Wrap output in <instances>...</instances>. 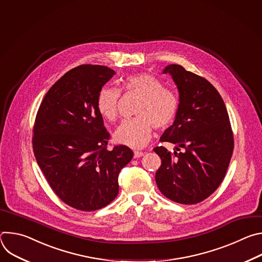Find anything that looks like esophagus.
Here are the masks:
<instances>
[{
	"label": "esophagus",
	"instance_id": "1",
	"mask_svg": "<svg viewBox=\"0 0 262 262\" xmlns=\"http://www.w3.org/2000/svg\"><path fill=\"white\" fill-rule=\"evenodd\" d=\"M143 155H144V152H142V151H135L134 152V158L138 159V158H141Z\"/></svg>",
	"mask_w": 262,
	"mask_h": 262
}]
</instances>
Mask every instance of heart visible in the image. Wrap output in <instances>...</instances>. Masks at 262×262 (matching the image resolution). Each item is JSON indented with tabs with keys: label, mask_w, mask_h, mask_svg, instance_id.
<instances>
[{
	"label": "heart",
	"mask_w": 262,
	"mask_h": 262,
	"mask_svg": "<svg viewBox=\"0 0 262 262\" xmlns=\"http://www.w3.org/2000/svg\"><path fill=\"white\" fill-rule=\"evenodd\" d=\"M123 91L140 96L135 107L136 116L124 119L115 132L118 143L132 148L145 145L151 136L152 126L163 130L174 121L178 112V98L173 90L150 73H139L124 80ZM121 91L112 86L102 87L96 98L101 116L114 121L118 115Z\"/></svg>",
	"instance_id": "heart-1"
}]
</instances>
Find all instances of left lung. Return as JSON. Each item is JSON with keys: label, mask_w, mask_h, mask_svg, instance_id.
Returning <instances> with one entry per match:
<instances>
[{"label": "left lung", "mask_w": 262, "mask_h": 262, "mask_svg": "<svg viewBox=\"0 0 262 262\" xmlns=\"http://www.w3.org/2000/svg\"><path fill=\"white\" fill-rule=\"evenodd\" d=\"M164 73L177 85L179 106L160 141L177 147L174 152L164 146L154 148L162 160L156 181L168 199L196 204L214 193L225 177L234 149L233 132L223 98L206 79L177 64L167 66Z\"/></svg>", "instance_id": "8db88e82"}]
</instances>
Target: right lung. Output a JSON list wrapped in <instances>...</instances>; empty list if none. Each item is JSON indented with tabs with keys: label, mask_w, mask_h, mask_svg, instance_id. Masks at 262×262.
I'll list each match as a JSON object with an SVG mask.
<instances>
[{
	"label": "right lung",
	"mask_w": 262,
	"mask_h": 262,
	"mask_svg": "<svg viewBox=\"0 0 262 262\" xmlns=\"http://www.w3.org/2000/svg\"><path fill=\"white\" fill-rule=\"evenodd\" d=\"M115 73L102 65L72 68L48 91L33 126L34 156L52 190L82 211L117 197L119 172L134 156L125 145L107 149L111 136L96 105L99 90Z\"/></svg>",
	"instance_id": "add662e5"
}]
</instances>
